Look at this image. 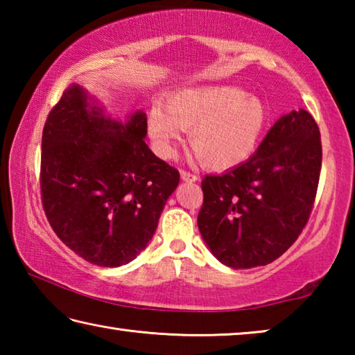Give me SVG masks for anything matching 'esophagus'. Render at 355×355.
<instances>
[{"mask_svg":"<svg viewBox=\"0 0 355 355\" xmlns=\"http://www.w3.org/2000/svg\"><path fill=\"white\" fill-rule=\"evenodd\" d=\"M180 175H182V178L184 180V182H197V180H199V177H197L196 173L188 172V171H184V169L180 171Z\"/></svg>","mask_w":355,"mask_h":355,"instance_id":"esophagus-1","label":"esophagus"}]
</instances>
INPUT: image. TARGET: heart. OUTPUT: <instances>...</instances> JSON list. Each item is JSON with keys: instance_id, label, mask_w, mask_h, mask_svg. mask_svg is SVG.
<instances>
[{"instance_id": "obj_1", "label": "heart", "mask_w": 355, "mask_h": 355, "mask_svg": "<svg viewBox=\"0 0 355 355\" xmlns=\"http://www.w3.org/2000/svg\"><path fill=\"white\" fill-rule=\"evenodd\" d=\"M266 127L263 105L238 87L186 89L148 111L147 128L156 153L175 155L183 130L203 166L225 171L244 163L255 152Z\"/></svg>"}]
</instances>
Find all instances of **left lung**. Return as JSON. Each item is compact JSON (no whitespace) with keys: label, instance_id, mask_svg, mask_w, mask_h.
<instances>
[{"label":"left lung","instance_id":"1","mask_svg":"<svg viewBox=\"0 0 355 355\" xmlns=\"http://www.w3.org/2000/svg\"><path fill=\"white\" fill-rule=\"evenodd\" d=\"M321 159L320 128L299 110L282 116L245 163L203 178L197 224L213 255L233 269L277 260L307 225Z\"/></svg>","mask_w":355,"mask_h":355}]
</instances>
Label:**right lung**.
<instances>
[{
  "label": "right lung",
  "instance_id": "right-lung-1",
  "mask_svg": "<svg viewBox=\"0 0 355 355\" xmlns=\"http://www.w3.org/2000/svg\"><path fill=\"white\" fill-rule=\"evenodd\" d=\"M147 117L105 119L80 86L53 106L42 133L40 197L58 238L103 268L147 248L180 173L144 141Z\"/></svg>",
  "mask_w": 355,
  "mask_h": 355
}]
</instances>
